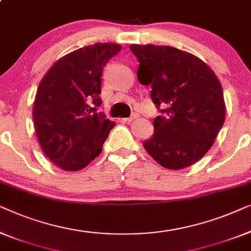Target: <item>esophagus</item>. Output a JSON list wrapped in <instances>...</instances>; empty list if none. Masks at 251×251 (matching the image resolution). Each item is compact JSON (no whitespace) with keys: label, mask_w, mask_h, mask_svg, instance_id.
I'll return each instance as SVG.
<instances>
[{"label":"esophagus","mask_w":251,"mask_h":251,"mask_svg":"<svg viewBox=\"0 0 251 251\" xmlns=\"http://www.w3.org/2000/svg\"><path fill=\"white\" fill-rule=\"evenodd\" d=\"M137 117H139V115H137V114H133L132 116H129L128 118H124V119H122V121L125 122V123H130V122H133L134 119H136Z\"/></svg>","instance_id":"obj_1"}]
</instances>
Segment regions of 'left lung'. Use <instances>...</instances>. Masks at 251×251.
Instances as JSON below:
<instances>
[{"label": "left lung", "instance_id": "1", "mask_svg": "<svg viewBox=\"0 0 251 251\" xmlns=\"http://www.w3.org/2000/svg\"><path fill=\"white\" fill-rule=\"evenodd\" d=\"M139 60L137 79L151 85L160 115L147 152L162 167L181 169L201 159L224 124L223 90L213 70L196 55L171 47L129 45Z\"/></svg>", "mask_w": 251, "mask_h": 251}]
</instances>
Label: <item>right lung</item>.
<instances>
[{
	"instance_id": "obj_1",
	"label": "right lung",
	"mask_w": 251,
	"mask_h": 251,
	"mask_svg": "<svg viewBox=\"0 0 251 251\" xmlns=\"http://www.w3.org/2000/svg\"><path fill=\"white\" fill-rule=\"evenodd\" d=\"M121 45L97 43L59 59L41 80L33 119L45 156L65 171L86 167L115 123L100 111L101 76Z\"/></svg>"
}]
</instances>
